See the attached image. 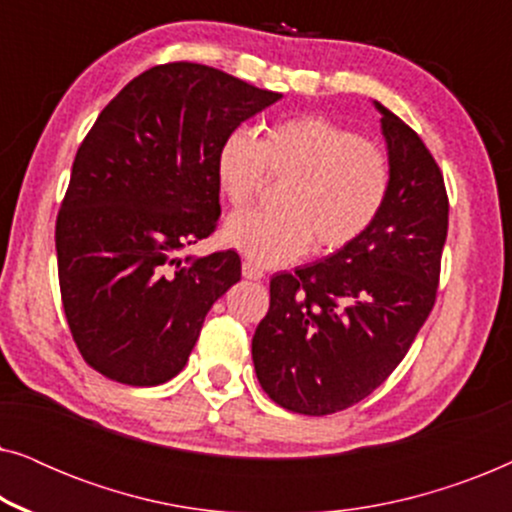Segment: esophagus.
Here are the masks:
<instances>
[{
    "label": "esophagus",
    "instance_id": "1",
    "mask_svg": "<svg viewBox=\"0 0 512 512\" xmlns=\"http://www.w3.org/2000/svg\"><path fill=\"white\" fill-rule=\"evenodd\" d=\"M242 275L247 279H254V282H261V279H265V272L258 268V265L244 261L242 263Z\"/></svg>",
    "mask_w": 512,
    "mask_h": 512
}]
</instances>
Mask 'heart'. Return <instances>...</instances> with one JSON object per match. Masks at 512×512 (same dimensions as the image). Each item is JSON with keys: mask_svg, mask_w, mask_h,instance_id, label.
I'll list each match as a JSON object with an SVG mask.
<instances>
[{"mask_svg": "<svg viewBox=\"0 0 512 512\" xmlns=\"http://www.w3.org/2000/svg\"><path fill=\"white\" fill-rule=\"evenodd\" d=\"M270 177H289L279 188V209L233 214L223 240L251 263L286 265L307 254H333L373 226L387 202L391 163L380 144L321 116L291 118L261 139L235 130L214 160L216 186L228 205L247 207Z\"/></svg>", "mask_w": 512, "mask_h": 512, "instance_id": "obj_1", "label": "heart"}]
</instances>
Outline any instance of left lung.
<instances>
[{
    "mask_svg": "<svg viewBox=\"0 0 512 512\" xmlns=\"http://www.w3.org/2000/svg\"><path fill=\"white\" fill-rule=\"evenodd\" d=\"M375 107L391 163L380 216L326 261L272 277L251 340L263 391L298 415H333L373 394L436 303L450 216L443 172L408 123Z\"/></svg>",
    "mask_w": 512,
    "mask_h": 512,
    "instance_id": "left-lung-1",
    "label": "left lung"
}]
</instances>
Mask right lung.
Listing matches in <instances>:
<instances>
[{
  "label": "right lung",
  "mask_w": 512,
  "mask_h": 512,
  "mask_svg": "<svg viewBox=\"0 0 512 512\" xmlns=\"http://www.w3.org/2000/svg\"><path fill=\"white\" fill-rule=\"evenodd\" d=\"M198 62H165L111 100L76 151L55 221L62 310L83 361L156 387L186 366L209 307L240 282V256L177 254L219 223L216 151L279 100Z\"/></svg>",
  "instance_id": "1"
}]
</instances>
